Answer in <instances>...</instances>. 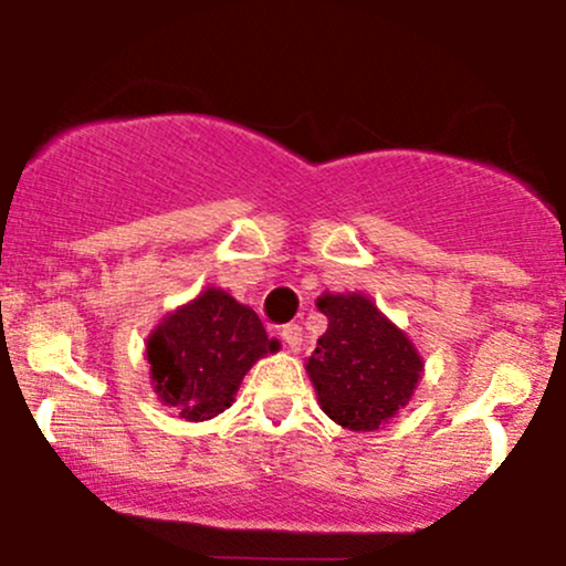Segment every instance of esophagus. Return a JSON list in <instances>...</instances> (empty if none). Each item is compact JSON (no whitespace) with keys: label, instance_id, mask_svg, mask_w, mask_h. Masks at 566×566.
<instances>
[{"label":"esophagus","instance_id":"obj_1","mask_svg":"<svg viewBox=\"0 0 566 566\" xmlns=\"http://www.w3.org/2000/svg\"><path fill=\"white\" fill-rule=\"evenodd\" d=\"M282 339L290 345L292 350L301 348V343H303V329H301V324H284V326H282Z\"/></svg>","mask_w":566,"mask_h":566}]
</instances>
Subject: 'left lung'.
Wrapping results in <instances>:
<instances>
[{
  "mask_svg": "<svg viewBox=\"0 0 566 566\" xmlns=\"http://www.w3.org/2000/svg\"><path fill=\"white\" fill-rule=\"evenodd\" d=\"M316 305L329 318L305 364L318 403L348 430H377L411 398L421 374L419 353L358 292L324 295Z\"/></svg>",
  "mask_w": 566,
  "mask_h": 566,
  "instance_id": "1",
  "label": "left lung"
}]
</instances>
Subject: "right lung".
<instances>
[{"label":"right lung","instance_id":"obj_1","mask_svg":"<svg viewBox=\"0 0 566 566\" xmlns=\"http://www.w3.org/2000/svg\"><path fill=\"white\" fill-rule=\"evenodd\" d=\"M276 348L255 311L210 287L163 318L147 343V360L163 403L202 421L229 408L250 366Z\"/></svg>","mask_w":566,"mask_h":566}]
</instances>
